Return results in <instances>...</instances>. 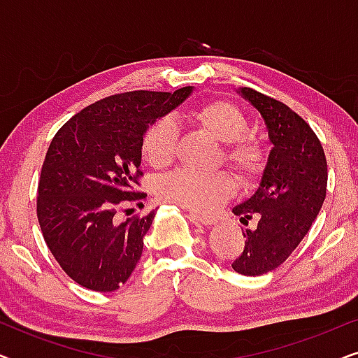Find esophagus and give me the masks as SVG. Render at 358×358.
I'll return each mask as SVG.
<instances>
[{
	"mask_svg": "<svg viewBox=\"0 0 358 358\" xmlns=\"http://www.w3.org/2000/svg\"><path fill=\"white\" fill-rule=\"evenodd\" d=\"M189 217H190V220H192V222H200L202 224H215V223H217V218L208 217V215H200V213L190 212Z\"/></svg>",
	"mask_w": 358,
	"mask_h": 358,
	"instance_id": "34e87169",
	"label": "esophagus"
}]
</instances>
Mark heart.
<instances>
[{
	"label": "heart",
	"mask_w": 358,
	"mask_h": 358,
	"mask_svg": "<svg viewBox=\"0 0 358 358\" xmlns=\"http://www.w3.org/2000/svg\"><path fill=\"white\" fill-rule=\"evenodd\" d=\"M192 119L203 131L222 141L220 161L231 166L244 180H257L268 163V148L261 135L249 130V119L241 107L224 99L203 102L192 112ZM179 130L171 117H159L146 127L140 150L155 169H164L178 155ZM158 192L168 202L192 212L210 213L222 207L236 192V179L229 171L200 174L179 169L164 176Z\"/></svg>",
	"instance_id": "heart-1"
}]
</instances>
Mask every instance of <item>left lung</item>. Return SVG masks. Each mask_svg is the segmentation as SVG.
<instances>
[{
	"mask_svg": "<svg viewBox=\"0 0 358 358\" xmlns=\"http://www.w3.org/2000/svg\"><path fill=\"white\" fill-rule=\"evenodd\" d=\"M243 96L261 112L273 148L259 189L233 208L243 224L244 249L231 267L243 275H262L295 251L326 199L327 161L315 131L283 102L243 87Z\"/></svg>",
	"mask_w": 358,
	"mask_h": 358,
	"instance_id": "8db88e82",
	"label": "left lung"
}]
</instances>
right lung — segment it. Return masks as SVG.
<instances>
[{
    "instance_id": "right-lung-1",
    "label": "right lung",
    "mask_w": 358,
    "mask_h": 358,
    "mask_svg": "<svg viewBox=\"0 0 358 358\" xmlns=\"http://www.w3.org/2000/svg\"><path fill=\"white\" fill-rule=\"evenodd\" d=\"M190 91L185 86L107 96L73 115L53 136L38 179L37 218L55 261L81 287L114 292L136 267L155 210L122 223L115 213L146 199L140 190L145 129Z\"/></svg>"
}]
</instances>
